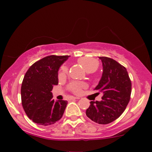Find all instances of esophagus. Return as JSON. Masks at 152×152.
Wrapping results in <instances>:
<instances>
[{"label":"esophagus","mask_w":152,"mask_h":152,"mask_svg":"<svg viewBox=\"0 0 152 152\" xmlns=\"http://www.w3.org/2000/svg\"><path fill=\"white\" fill-rule=\"evenodd\" d=\"M71 99H78L80 98H79V97H74V96H73V97H71Z\"/></svg>","instance_id":"obj_1"}]
</instances>
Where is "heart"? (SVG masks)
Listing matches in <instances>:
<instances>
[{
    "label": "heart",
    "instance_id": "b5f03b06",
    "mask_svg": "<svg viewBox=\"0 0 152 152\" xmlns=\"http://www.w3.org/2000/svg\"><path fill=\"white\" fill-rule=\"evenodd\" d=\"M78 62L81 65L83 66L86 71L90 70L91 69H96L98 67V62L95 60V59L91 58H86V57H83V58H78ZM69 71V68L67 66L63 65L61 67L60 72H59L58 76L59 77L64 76L68 73ZM86 86V83L84 82H81L78 81H74L71 82L69 85H68V89L71 91L74 94H78L81 92L82 88H84Z\"/></svg>",
    "mask_w": 152,
    "mask_h": 152
}]
</instances>
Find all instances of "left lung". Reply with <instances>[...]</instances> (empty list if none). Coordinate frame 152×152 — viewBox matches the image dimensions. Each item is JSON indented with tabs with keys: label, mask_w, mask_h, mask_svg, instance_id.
<instances>
[{
	"label": "left lung",
	"mask_w": 152,
	"mask_h": 152,
	"mask_svg": "<svg viewBox=\"0 0 152 152\" xmlns=\"http://www.w3.org/2000/svg\"><path fill=\"white\" fill-rule=\"evenodd\" d=\"M99 58L102 62L103 74L94 90L104 95L101 102H90L86 114L96 123L107 124L119 117L126 109L131 99L132 81L124 66L109 57Z\"/></svg>",
	"instance_id": "8db88e82"
}]
</instances>
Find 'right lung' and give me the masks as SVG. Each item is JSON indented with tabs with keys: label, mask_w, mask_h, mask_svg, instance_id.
Listing matches in <instances>:
<instances>
[{
	"label": "right lung",
	"mask_w": 152,
	"mask_h": 152,
	"mask_svg": "<svg viewBox=\"0 0 152 152\" xmlns=\"http://www.w3.org/2000/svg\"><path fill=\"white\" fill-rule=\"evenodd\" d=\"M69 57H44L35 62L24 76L20 89L22 106L28 117L37 124H53L63 116L67 101L55 102L50 91L58 83L59 67Z\"/></svg>",
	"instance_id": "1"
}]
</instances>
